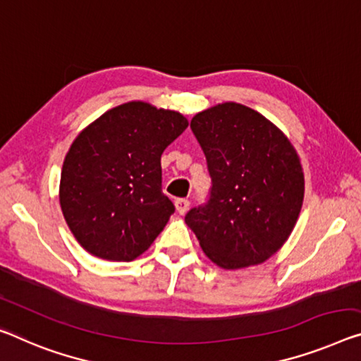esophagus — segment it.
<instances>
[{
    "instance_id": "34e87169",
    "label": "esophagus",
    "mask_w": 361,
    "mask_h": 361,
    "mask_svg": "<svg viewBox=\"0 0 361 361\" xmlns=\"http://www.w3.org/2000/svg\"><path fill=\"white\" fill-rule=\"evenodd\" d=\"M176 209H177V213L179 214H184L187 209H188V204H190V202H188L187 198H177L176 200Z\"/></svg>"
}]
</instances>
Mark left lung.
I'll return each mask as SVG.
<instances>
[{
	"instance_id": "8db88e82",
	"label": "left lung",
	"mask_w": 361,
	"mask_h": 361,
	"mask_svg": "<svg viewBox=\"0 0 361 361\" xmlns=\"http://www.w3.org/2000/svg\"><path fill=\"white\" fill-rule=\"evenodd\" d=\"M190 127L213 187L208 203L187 213V226L219 268L266 262L289 238L302 209L297 149L263 114L234 102L195 114Z\"/></svg>"
}]
</instances>
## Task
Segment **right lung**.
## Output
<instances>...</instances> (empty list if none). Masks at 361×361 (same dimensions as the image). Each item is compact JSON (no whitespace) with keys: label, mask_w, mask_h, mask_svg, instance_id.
<instances>
[{"label":"right lung","mask_w":361,"mask_h":361,"mask_svg":"<svg viewBox=\"0 0 361 361\" xmlns=\"http://www.w3.org/2000/svg\"><path fill=\"white\" fill-rule=\"evenodd\" d=\"M187 126L177 111L129 102L75 137L61 171L59 204L84 250L109 262L148 250L174 213L161 190V154Z\"/></svg>","instance_id":"1"}]
</instances>
